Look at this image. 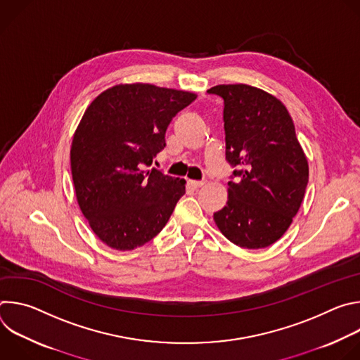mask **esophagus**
<instances>
[{"mask_svg": "<svg viewBox=\"0 0 360 360\" xmlns=\"http://www.w3.org/2000/svg\"><path fill=\"white\" fill-rule=\"evenodd\" d=\"M189 184L193 186V188H200L205 185L203 181H189Z\"/></svg>", "mask_w": 360, "mask_h": 360, "instance_id": "34e87169", "label": "esophagus"}]
</instances>
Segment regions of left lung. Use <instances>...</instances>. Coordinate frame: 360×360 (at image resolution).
Wrapping results in <instances>:
<instances>
[{
	"label": "left lung",
	"mask_w": 360,
	"mask_h": 360,
	"mask_svg": "<svg viewBox=\"0 0 360 360\" xmlns=\"http://www.w3.org/2000/svg\"><path fill=\"white\" fill-rule=\"evenodd\" d=\"M224 99L226 161L238 167L225 207L214 214L236 246L262 249L283 236L304 196L309 165L282 102L246 84L208 89Z\"/></svg>",
	"instance_id": "1"
}]
</instances>
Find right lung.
I'll return each instance as SVG.
<instances>
[{
	"label": "right lung",
	"mask_w": 360,
	"mask_h": 360,
	"mask_svg": "<svg viewBox=\"0 0 360 360\" xmlns=\"http://www.w3.org/2000/svg\"><path fill=\"white\" fill-rule=\"evenodd\" d=\"M196 94L152 84H120L85 110L71 143L77 200L94 233L132 250L167 225L185 179L145 169L165 146L172 118Z\"/></svg>",
	"instance_id": "1"
}]
</instances>
